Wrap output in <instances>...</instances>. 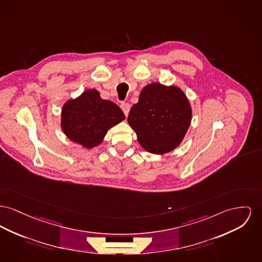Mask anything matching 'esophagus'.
Masks as SVG:
<instances>
[{
  "instance_id": "esophagus-1",
  "label": "esophagus",
  "mask_w": 262,
  "mask_h": 262,
  "mask_svg": "<svg viewBox=\"0 0 262 262\" xmlns=\"http://www.w3.org/2000/svg\"><path fill=\"white\" fill-rule=\"evenodd\" d=\"M121 108L123 110V114L125 116H127L128 113H129V110H130V105L128 103H122L121 104Z\"/></svg>"
}]
</instances>
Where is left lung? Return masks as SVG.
<instances>
[{
    "label": "left lung",
    "instance_id": "left-lung-1",
    "mask_svg": "<svg viewBox=\"0 0 262 262\" xmlns=\"http://www.w3.org/2000/svg\"><path fill=\"white\" fill-rule=\"evenodd\" d=\"M191 117L189 101L179 88L152 83L141 90L127 121L145 150L163 154L184 139Z\"/></svg>",
    "mask_w": 262,
    "mask_h": 262
}]
</instances>
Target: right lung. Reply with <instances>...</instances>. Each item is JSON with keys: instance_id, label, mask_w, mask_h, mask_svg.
Listing matches in <instances>:
<instances>
[{"instance_id": "right-lung-1", "label": "right lung", "mask_w": 262, "mask_h": 262, "mask_svg": "<svg viewBox=\"0 0 262 262\" xmlns=\"http://www.w3.org/2000/svg\"><path fill=\"white\" fill-rule=\"evenodd\" d=\"M121 108L103 100L95 89H89L62 108L61 126L72 141L92 148L100 144L108 128L124 120Z\"/></svg>"}]
</instances>
